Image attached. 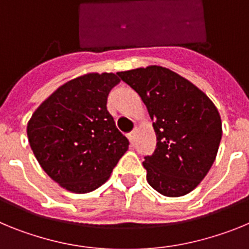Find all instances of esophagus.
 Wrapping results in <instances>:
<instances>
[{"label":"esophagus","instance_id":"1","mask_svg":"<svg viewBox=\"0 0 249 249\" xmlns=\"http://www.w3.org/2000/svg\"><path fill=\"white\" fill-rule=\"evenodd\" d=\"M135 137H136V131H132L131 133H128V140L131 142V144L135 143Z\"/></svg>","mask_w":249,"mask_h":249}]
</instances>
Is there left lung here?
<instances>
[{
  "mask_svg": "<svg viewBox=\"0 0 249 249\" xmlns=\"http://www.w3.org/2000/svg\"><path fill=\"white\" fill-rule=\"evenodd\" d=\"M135 89L153 121L157 144L144 157L147 182L160 195L192 192L212 167L222 138V121L203 91L160 66L117 72Z\"/></svg>",
  "mask_w": 249,
  "mask_h": 249,
  "instance_id": "obj_1",
  "label": "left lung"
}]
</instances>
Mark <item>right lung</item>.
<instances>
[{"label":"right lung","instance_id":"obj_1","mask_svg":"<svg viewBox=\"0 0 249 249\" xmlns=\"http://www.w3.org/2000/svg\"><path fill=\"white\" fill-rule=\"evenodd\" d=\"M114 73H87L68 81L39 105L27 123L35 157L46 173L73 193L102 186L128 149V140L107 111L120 83Z\"/></svg>","mask_w":249,"mask_h":249}]
</instances>
